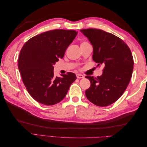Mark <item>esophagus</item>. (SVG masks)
Here are the masks:
<instances>
[{"label":"esophagus","mask_w":147,"mask_h":147,"mask_svg":"<svg viewBox=\"0 0 147 147\" xmlns=\"http://www.w3.org/2000/svg\"><path fill=\"white\" fill-rule=\"evenodd\" d=\"M76 76H77V78H78V79H80V78H84V76H83V75H82V74H77Z\"/></svg>","instance_id":"obj_1"}]
</instances>
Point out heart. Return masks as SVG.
I'll return each mask as SVG.
<instances>
[{"instance_id":"1","label":"heart","mask_w":147,"mask_h":147,"mask_svg":"<svg viewBox=\"0 0 147 147\" xmlns=\"http://www.w3.org/2000/svg\"><path fill=\"white\" fill-rule=\"evenodd\" d=\"M86 44H88V43L87 42H82L80 44V46H82V45H86Z\"/></svg>"}]
</instances>
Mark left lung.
<instances>
[{"label":"left lung","mask_w":147,"mask_h":147,"mask_svg":"<svg viewBox=\"0 0 147 147\" xmlns=\"http://www.w3.org/2000/svg\"><path fill=\"white\" fill-rule=\"evenodd\" d=\"M80 31L92 45L93 60L97 66H104L101 76L85 77L91 82L86 96L97 106H108L121 96L130 82L134 66L131 51L125 42L112 34L97 29Z\"/></svg>","instance_id":"obj_1"}]
</instances>
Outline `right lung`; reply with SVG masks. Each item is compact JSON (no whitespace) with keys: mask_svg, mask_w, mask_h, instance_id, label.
I'll return each instance as SVG.
<instances>
[{"mask_svg":"<svg viewBox=\"0 0 147 147\" xmlns=\"http://www.w3.org/2000/svg\"><path fill=\"white\" fill-rule=\"evenodd\" d=\"M77 35L74 30L55 29L35 35L20 53L18 68L29 94L39 103L53 105L65 97L76 75L72 72L54 76V65Z\"/></svg>","mask_w":147,"mask_h":147,"instance_id":"right-lung-1","label":"right lung"}]
</instances>
